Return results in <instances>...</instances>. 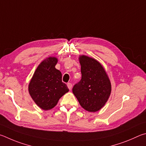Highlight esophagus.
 <instances>
[{"label": "esophagus", "instance_id": "34e87169", "mask_svg": "<svg viewBox=\"0 0 146 146\" xmlns=\"http://www.w3.org/2000/svg\"><path fill=\"white\" fill-rule=\"evenodd\" d=\"M67 86H68L69 90H71L72 88V85L70 83H67Z\"/></svg>", "mask_w": 146, "mask_h": 146}]
</instances>
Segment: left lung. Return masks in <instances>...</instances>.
<instances>
[{"label": "left lung", "mask_w": 146, "mask_h": 146, "mask_svg": "<svg viewBox=\"0 0 146 146\" xmlns=\"http://www.w3.org/2000/svg\"><path fill=\"white\" fill-rule=\"evenodd\" d=\"M81 80L72 88L80 105L86 111L96 112L104 106L111 94V83L101 64L85 55L79 58Z\"/></svg>", "instance_id": "left-lung-1"}]
</instances>
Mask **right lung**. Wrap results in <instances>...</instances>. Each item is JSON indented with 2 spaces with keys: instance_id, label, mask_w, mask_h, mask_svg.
<instances>
[{
  "instance_id": "obj_1",
  "label": "right lung",
  "mask_w": 146,
  "mask_h": 146,
  "mask_svg": "<svg viewBox=\"0 0 146 146\" xmlns=\"http://www.w3.org/2000/svg\"><path fill=\"white\" fill-rule=\"evenodd\" d=\"M58 59L48 57L36 69L29 84V92L33 101L44 110L54 108L61 97L69 91L62 82L61 72L55 68Z\"/></svg>"
}]
</instances>
